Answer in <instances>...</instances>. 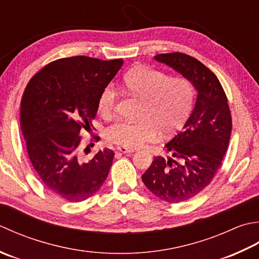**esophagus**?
Returning a JSON list of instances; mask_svg holds the SVG:
<instances>
[{
    "mask_svg": "<svg viewBox=\"0 0 259 259\" xmlns=\"http://www.w3.org/2000/svg\"><path fill=\"white\" fill-rule=\"evenodd\" d=\"M117 151H119L120 153H124V154H131V153L134 152L133 149H128V147H125V146H118Z\"/></svg>",
    "mask_w": 259,
    "mask_h": 259,
    "instance_id": "esophagus-1",
    "label": "esophagus"
}]
</instances>
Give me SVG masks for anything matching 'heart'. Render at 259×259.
Instances as JSON below:
<instances>
[{
  "label": "heart",
  "mask_w": 259,
  "mask_h": 259,
  "mask_svg": "<svg viewBox=\"0 0 259 259\" xmlns=\"http://www.w3.org/2000/svg\"><path fill=\"white\" fill-rule=\"evenodd\" d=\"M127 91L144 100L141 122L120 120L110 125L106 131V140L125 147H141L154 142L161 132L170 135L181 128L191 112L194 87L183 77H168L165 72L146 66H137L124 77ZM117 92L113 83H108L99 95L98 110L105 118L112 117Z\"/></svg>",
  "instance_id": "b5f03b06"
}]
</instances>
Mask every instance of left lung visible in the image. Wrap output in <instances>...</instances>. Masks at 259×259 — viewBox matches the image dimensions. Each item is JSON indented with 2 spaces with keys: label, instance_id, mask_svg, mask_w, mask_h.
Masks as SVG:
<instances>
[{
  "label": "left lung",
  "instance_id": "left-lung-1",
  "mask_svg": "<svg viewBox=\"0 0 259 259\" xmlns=\"http://www.w3.org/2000/svg\"><path fill=\"white\" fill-rule=\"evenodd\" d=\"M189 79L198 91L196 106L183 128L165 145L172 156H155L142 176L146 188L168 203L197 196L212 181L229 144L233 120L217 76L182 52L155 56Z\"/></svg>",
  "mask_w": 259,
  "mask_h": 259
}]
</instances>
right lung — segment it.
Returning a JSON list of instances; mask_svg holds the SVG:
<instances>
[{"label":"right lung","mask_w":259,"mask_h":259,"mask_svg":"<svg viewBox=\"0 0 259 259\" xmlns=\"http://www.w3.org/2000/svg\"><path fill=\"white\" fill-rule=\"evenodd\" d=\"M122 65L123 59L61 58L36 72L24 89L20 124L29 159L45 187L69 202L94 196L113 164L109 149L85 160L80 131L93 127L99 95Z\"/></svg>","instance_id":"right-lung-1"}]
</instances>
